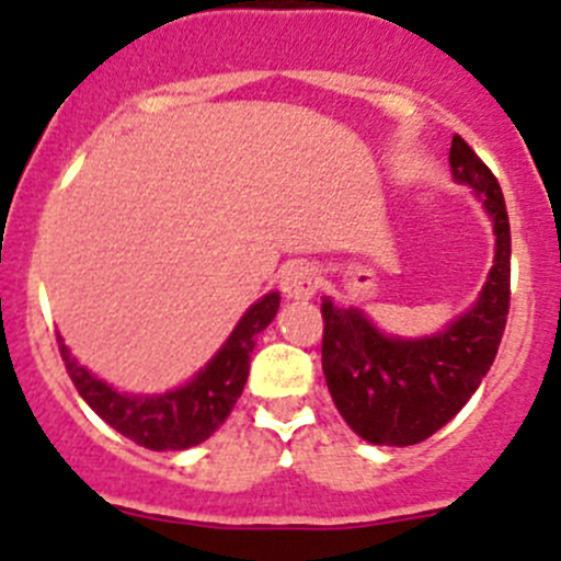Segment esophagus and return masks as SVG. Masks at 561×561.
Listing matches in <instances>:
<instances>
[{
    "label": "esophagus",
    "mask_w": 561,
    "mask_h": 561,
    "mask_svg": "<svg viewBox=\"0 0 561 561\" xmlns=\"http://www.w3.org/2000/svg\"><path fill=\"white\" fill-rule=\"evenodd\" d=\"M280 291L286 300H311L317 295V272L308 264H289L280 270Z\"/></svg>",
    "instance_id": "obj_1"
}]
</instances>
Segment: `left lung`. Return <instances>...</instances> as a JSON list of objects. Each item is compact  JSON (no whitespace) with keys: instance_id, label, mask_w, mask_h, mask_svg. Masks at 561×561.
Returning a JSON list of instances; mask_svg holds the SVG:
<instances>
[{"instance_id":"8db88e82","label":"left lung","mask_w":561,"mask_h":561,"mask_svg":"<svg viewBox=\"0 0 561 561\" xmlns=\"http://www.w3.org/2000/svg\"><path fill=\"white\" fill-rule=\"evenodd\" d=\"M451 173L493 217L495 259L479 300L430 339L380 333L357 308L322 300V371L330 397L357 435L377 446H413L455 419L493 366L510 313V217L488 164L455 135Z\"/></svg>"}]
</instances>
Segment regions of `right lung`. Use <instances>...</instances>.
<instances>
[{"instance_id": "right-lung-1", "label": "right lung", "mask_w": 561, "mask_h": 561, "mask_svg": "<svg viewBox=\"0 0 561 561\" xmlns=\"http://www.w3.org/2000/svg\"><path fill=\"white\" fill-rule=\"evenodd\" d=\"M280 295L270 291L261 297L233 328L222 350L211 357L204 371H197L186 386L159 397H131L117 393L104 380L90 375L84 366L71 357L68 346L60 341V355L68 377L77 386L79 397L101 415L121 435L153 451H181L204 444L206 437L228 419L242 388L248 382L250 352L255 335L275 319Z\"/></svg>"}]
</instances>
